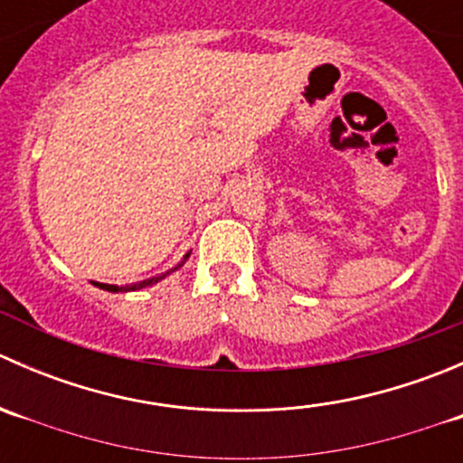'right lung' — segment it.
<instances>
[{
  "label": "right lung",
  "instance_id": "1",
  "mask_svg": "<svg viewBox=\"0 0 463 463\" xmlns=\"http://www.w3.org/2000/svg\"><path fill=\"white\" fill-rule=\"evenodd\" d=\"M185 258H188V255H185ZM161 278H163V275H161ZM161 278H152V279H145V282H141V284H134V287H116V284H100V282H93V284H96V287H100V288H105V291H111V293H118V291H137V288L149 287V284L158 282V279H161Z\"/></svg>",
  "mask_w": 463,
  "mask_h": 463
}]
</instances>
